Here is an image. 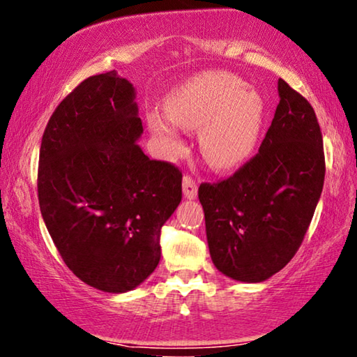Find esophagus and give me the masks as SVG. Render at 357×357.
Masks as SVG:
<instances>
[{
    "instance_id": "esophagus-1",
    "label": "esophagus",
    "mask_w": 357,
    "mask_h": 357,
    "mask_svg": "<svg viewBox=\"0 0 357 357\" xmlns=\"http://www.w3.org/2000/svg\"><path fill=\"white\" fill-rule=\"evenodd\" d=\"M182 186H183V196L186 199H195L197 196V185L195 180L186 175V177H183L182 180Z\"/></svg>"
}]
</instances>
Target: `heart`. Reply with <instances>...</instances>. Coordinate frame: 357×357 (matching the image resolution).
Instances as JSON below:
<instances>
[{
  "label": "heart",
  "mask_w": 357,
  "mask_h": 357,
  "mask_svg": "<svg viewBox=\"0 0 357 357\" xmlns=\"http://www.w3.org/2000/svg\"><path fill=\"white\" fill-rule=\"evenodd\" d=\"M166 112H148L151 132L169 155L180 150L177 126L199 130V150L209 166L228 171L248 161L260 140L265 102L244 81L231 75L197 76L175 89L166 100Z\"/></svg>",
  "instance_id": "1"
}]
</instances>
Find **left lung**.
I'll return each mask as SVG.
<instances>
[{
    "label": "left lung",
    "mask_w": 357,
    "mask_h": 357,
    "mask_svg": "<svg viewBox=\"0 0 357 357\" xmlns=\"http://www.w3.org/2000/svg\"><path fill=\"white\" fill-rule=\"evenodd\" d=\"M278 92L279 105L259 153L229 178L197 190L213 265L241 282L266 281L292 260L324 185L314 109L284 79Z\"/></svg>",
    "instance_id": "1"
}]
</instances>
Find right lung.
<instances>
[{
  "label": "right lung",
  "instance_id": "1",
  "mask_svg": "<svg viewBox=\"0 0 357 357\" xmlns=\"http://www.w3.org/2000/svg\"><path fill=\"white\" fill-rule=\"evenodd\" d=\"M132 83L116 71L84 79L45 129L38 167L43 220L87 286L124 294L161 259V228L182 201V172L150 160Z\"/></svg>",
  "mask_w": 357,
  "mask_h": 357
}]
</instances>
